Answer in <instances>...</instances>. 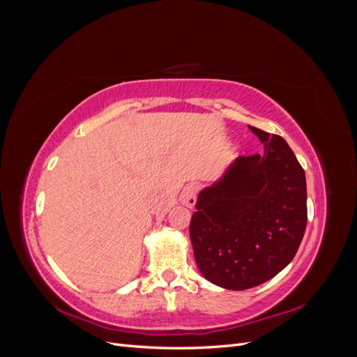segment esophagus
<instances>
[{"label":"esophagus","instance_id":"esophagus-1","mask_svg":"<svg viewBox=\"0 0 357 357\" xmlns=\"http://www.w3.org/2000/svg\"><path fill=\"white\" fill-rule=\"evenodd\" d=\"M180 202L186 205L188 208H192L197 204V186L188 185L180 193Z\"/></svg>","mask_w":357,"mask_h":357}]
</instances>
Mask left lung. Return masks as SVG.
<instances>
[{"mask_svg": "<svg viewBox=\"0 0 357 357\" xmlns=\"http://www.w3.org/2000/svg\"><path fill=\"white\" fill-rule=\"evenodd\" d=\"M262 155L240 156L204 189L190 220L195 261L208 282L245 290L294 259L307 226L305 172L284 139L253 126Z\"/></svg>", "mask_w": 357, "mask_h": 357, "instance_id": "8db88e82", "label": "left lung"}]
</instances>
